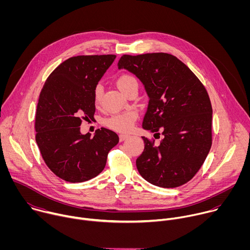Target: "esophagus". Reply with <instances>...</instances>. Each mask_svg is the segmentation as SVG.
<instances>
[{"instance_id": "34e87169", "label": "esophagus", "mask_w": 250, "mask_h": 250, "mask_svg": "<svg viewBox=\"0 0 250 250\" xmlns=\"http://www.w3.org/2000/svg\"><path fill=\"white\" fill-rule=\"evenodd\" d=\"M128 137H129V135L126 134V133H121V134H120V140H121V141H124V140L127 139Z\"/></svg>"}]
</instances>
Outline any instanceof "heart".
<instances>
[{"label":"heart","instance_id":"1","mask_svg":"<svg viewBox=\"0 0 250 250\" xmlns=\"http://www.w3.org/2000/svg\"><path fill=\"white\" fill-rule=\"evenodd\" d=\"M117 86L124 94H125L132 87H137V80L132 75L123 74L118 78ZM102 93L103 87L101 85H97L93 92V100L95 105H98L101 103ZM136 118V113L133 111H129L123 114L112 116L110 119L106 120L105 125L119 131H127L131 128Z\"/></svg>","mask_w":250,"mask_h":250}]
</instances>
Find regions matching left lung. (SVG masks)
Wrapping results in <instances>:
<instances>
[{
	"label": "left lung",
	"mask_w": 250,
	"mask_h": 250,
	"mask_svg": "<svg viewBox=\"0 0 250 250\" xmlns=\"http://www.w3.org/2000/svg\"><path fill=\"white\" fill-rule=\"evenodd\" d=\"M126 69L144 84L149 98L142 127L163 135L158 146L142 136L136 159L142 178L158 187H179L196 175L211 146L212 109L208 92L181 60L168 53L123 55Z\"/></svg>",
	"instance_id": "1"
}]
</instances>
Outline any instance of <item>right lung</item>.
Segmentation results:
<instances>
[{
    "label": "right lung",
    "mask_w": 250,
    "mask_h": 250,
    "mask_svg": "<svg viewBox=\"0 0 250 250\" xmlns=\"http://www.w3.org/2000/svg\"><path fill=\"white\" fill-rule=\"evenodd\" d=\"M116 55H79L56 67L45 81L35 115V140L48 168L61 179L80 183L98 176L118 134L108 128L82 134L83 120L94 118L93 92Z\"/></svg>",
    "instance_id": "obj_1"
}]
</instances>
